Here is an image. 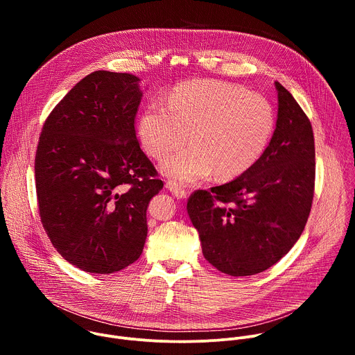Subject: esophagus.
<instances>
[{"label": "esophagus", "mask_w": 355, "mask_h": 355, "mask_svg": "<svg viewBox=\"0 0 355 355\" xmlns=\"http://www.w3.org/2000/svg\"><path fill=\"white\" fill-rule=\"evenodd\" d=\"M166 188H167L174 196H177L178 199H184V198H187V195H188V192H187L181 185H178V184L173 182V181H168V182L166 184Z\"/></svg>", "instance_id": "esophagus-1"}]
</instances>
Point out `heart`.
Instances as JSON below:
<instances>
[{
	"instance_id": "obj_1",
	"label": "heart",
	"mask_w": 355,
	"mask_h": 355,
	"mask_svg": "<svg viewBox=\"0 0 355 355\" xmlns=\"http://www.w3.org/2000/svg\"><path fill=\"white\" fill-rule=\"evenodd\" d=\"M166 105L150 101L140 114L137 135L153 159L168 156L162 171L175 184L209 177L234 178L266 153L275 130V112L259 94L225 81L192 80L174 87Z\"/></svg>"
}]
</instances>
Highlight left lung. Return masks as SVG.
Returning a JSON list of instances; mask_svg holds the SVG:
<instances>
[{"instance_id": "1", "label": "left lung", "mask_w": 355, "mask_h": 355, "mask_svg": "<svg viewBox=\"0 0 355 355\" xmlns=\"http://www.w3.org/2000/svg\"><path fill=\"white\" fill-rule=\"evenodd\" d=\"M277 128L263 157L236 180L195 191L187 204L204 257L232 277L278 263L300 237L315 192V137L292 94L275 81Z\"/></svg>"}]
</instances>
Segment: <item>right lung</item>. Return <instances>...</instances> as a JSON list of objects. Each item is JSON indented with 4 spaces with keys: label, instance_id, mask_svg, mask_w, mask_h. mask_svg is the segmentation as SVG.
Returning <instances> with one entry per match:
<instances>
[{
    "label": "right lung",
    "instance_id": "right-lung-1",
    "mask_svg": "<svg viewBox=\"0 0 355 355\" xmlns=\"http://www.w3.org/2000/svg\"><path fill=\"white\" fill-rule=\"evenodd\" d=\"M139 81L128 73L88 74L50 112L39 137L42 225L59 254L87 272L112 274L140 257L148 202L163 188L136 137Z\"/></svg>",
    "mask_w": 355,
    "mask_h": 355
}]
</instances>
